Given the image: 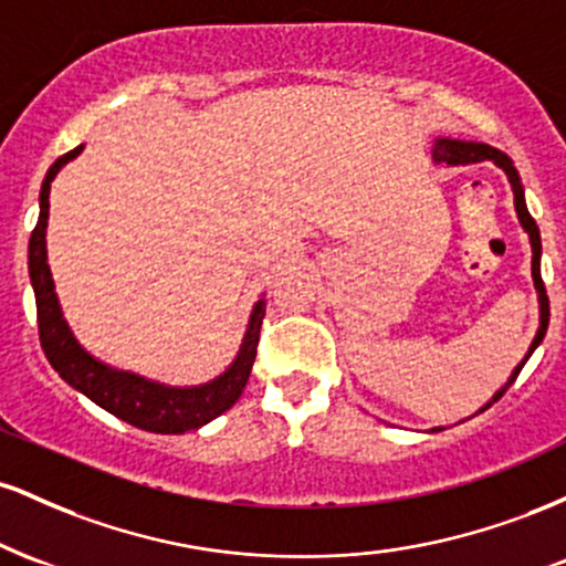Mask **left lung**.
Instances as JSON below:
<instances>
[{"mask_svg":"<svg viewBox=\"0 0 566 566\" xmlns=\"http://www.w3.org/2000/svg\"><path fill=\"white\" fill-rule=\"evenodd\" d=\"M431 157L433 161H444V165H476V161H492V165H497L500 170L505 172V178H509L511 184V191H513V207H516V216H518V223H522V229L527 231L530 237V244H532V282H535V290H537V303H541V327H537L535 337H532L530 343V350L524 354V359L518 361L516 367H513L511 378L505 380V386H500L495 396H492L486 405L479 409V412H484V409H490L495 401L503 396L505 391L511 388V382L516 380V375L522 373V367L527 365V359L532 356V350L543 343L545 337V329H548V295H545V284H543V276H541V231H537V223L532 220L530 210H527V201H524V186H522V178H518L516 167H513V161L509 154L497 151V148L486 146V143H476V140H454V138H437L433 140V148H431ZM476 412V415H479ZM433 431H441V428H433Z\"/></svg>","mask_w":566,"mask_h":566,"instance_id":"8db88e82","label":"left lung"}]
</instances>
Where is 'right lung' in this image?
Segmentation results:
<instances>
[{
    "label": "right lung",
    "instance_id": "add662e5",
    "mask_svg": "<svg viewBox=\"0 0 566 566\" xmlns=\"http://www.w3.org/2000/svg\"><path fill=\"white\" fill-rule=\"evenodd\" d=\"M82 148L84 146H76L74 151L63 154L44 175L42 191H39V220L29 239V276L36 297L39 340H42L44 356L71 388H76L90 401H95L97 407L116 415L129 426L151 433L197 431V428L216 420L218 415H223L226 409H231L242 396L258 354V340H261L265 301L261 297L252 305L250 324H247L237 359L231 361L223 375H218L216 380L201 382V386H165V382L148 380L143 375L108 367L106 361L95 359L71 333L69 322L63 319V308L57 303L55 282L48 265L50 184H53L63 165L80 157Z\"/></svg>",
    "mask_w": 566,
    "mask_h": 566
}]
</instances>
